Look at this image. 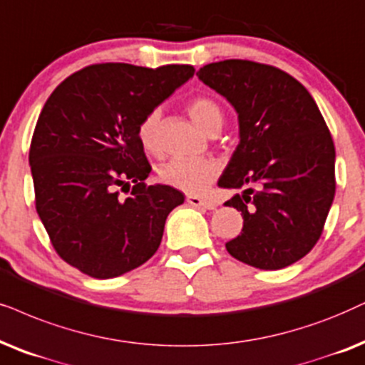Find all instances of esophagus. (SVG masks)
<instances>
[{
  "instance_id": "obj_1",
  "label": "esophagus",
  "mask_w": 365,
  "mask_h": 365,
  "mask_svg": "<svg viewBox=\"0 0 365 365\" xmlns=\"http://www.w3.org/2000/svg\"><path fill=\"white\" fill-rule=\"evenodd\" d=\"M187 202L191 206H196V207H205V210H215L216 205L210 200H205V197H200V196H194V194H189L187 196Z\"/></svg>"
}]
</instances>
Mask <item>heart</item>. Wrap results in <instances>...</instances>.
Here are the masks:
<instances>
[{
    "label": "heart",
    "mask_w": 365,
    "mask_h": 365,
    "mask_svg": "<svg viewBox=\"0 0 365 365\" xmlns=\"http://www.w3.org/2000/svg\"><path fill=\"white\" fill-rule=\"evenodd\" d=\"M186 110L194 124L207 134L220 129L223 124V110H221L220 103L207 96L192 97L186 103ZM159 110H153L137 127V137H139L140 145L145 153L155 154L159 149ZM217 171L220 168L212 159H171L158 169V176L165 186H171L187 194H200L215 181Z\"/></svg>",
    "instance_id": "heart-1"
}]
</instances>
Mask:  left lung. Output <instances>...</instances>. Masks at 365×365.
<instances>
[{
	"label": "left lung",
	"instance_id": "obj_1",
	"mask_svg": "<svg viewBox=\"0 0 365 365\" xmlns=\"http://www.w3.org/2000/svg\"><path fill=\"white\" fill-rule=\"evenodd\" d=\"M196 75L238 112L240 144L217 186L245 187L225 202L241 211L243 230L226 250L259 269L298 262L319 241L335 196V148L319 107L272 65L223 60Z\"/></svg>",
	"mask_w": 365,
	"mask_h": 365
}]
</instances>
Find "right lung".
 <instances>
[{"mask_svg": "<svg viewBox=\"0 0 365 365\" xmlns=\"http://www.w3.org/2000/svg\"><path fill=\"white\" fill-rule=\"evenodd\" d=\"M192 75L191 65H90L41 108L30 145L36 212L58 257L85 275L120 277L158 252L184 194L145 182L153 168L137 127Z\"/></svg>", "mask_w": 365, "mask_h": 365, "instance_id": "right-lung-1", "label": "right lung"}]
</instances>
